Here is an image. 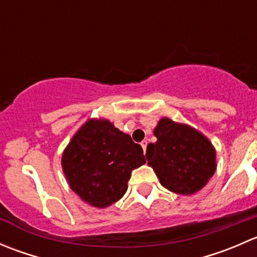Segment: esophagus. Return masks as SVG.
Wrapping results in <instances>:
<instances>
[{
  "label": "esophagus",
  "instance_id": "obj_1",
  "mask_svg": "<svg viewBox=\"0 0 257 257\" xmlns=\"http://www.w3.org/2000/svg\"><path fill=\"white\" fill-rule=\"evenodd\" d=\"M141 145H142V148H143V150H144V153H145V150H147V145H148V142L147 141H143L141 143Z\"/></svg>",
  "mask_w": 257,
  "mask_h": 257
}]
</instances>
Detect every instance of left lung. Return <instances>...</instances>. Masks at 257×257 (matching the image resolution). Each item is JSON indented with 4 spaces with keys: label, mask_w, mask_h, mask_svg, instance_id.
<instances>
[{
    "label": "left lung",
    "mask_w": 257,
    "mask_h": 257,
    "mask_svg": "<svg viewBox=\"0 0 257 257\" xmlns=\"http://www.w3.org/2000/svg\"><path fill=\"white\" fill-rule=\"evenodd\" d=\"M154 136L157 142L148 145L147 160L160 184L183 195L203 189L216 169V153L209 139L169 118L160 119Z\"/></svg>",
    "instance_id": "8db88e82"
}]
</instances>
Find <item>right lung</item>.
<instances>
[{"label":"right lung","mask_w":257,"mask_h":257,"mask_svg":"<svg viewBox=\"0 0 257 257\" xmlns=\"http://www.w3.org/2000/svg\"><path fill=\"white\" fill-rule=\"evenodd\" d=\"M145 164L143 149L107 119L85 121L62 155L72 190L95 208H107L128 189L132 170Z\"/></svg>","instance_id":"1"}]
</instances>
